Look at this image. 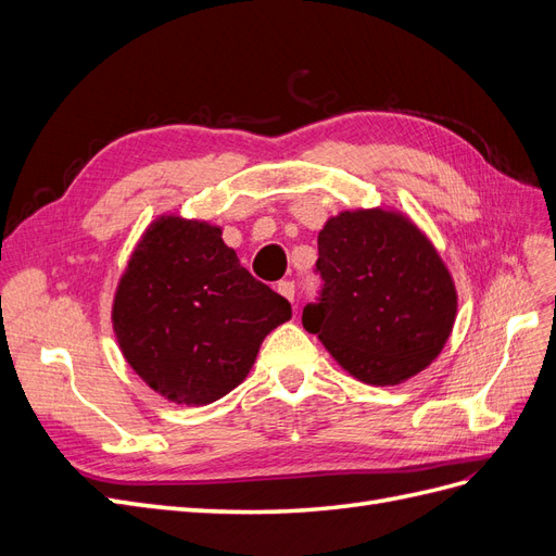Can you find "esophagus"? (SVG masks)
Listing matches in <instances>:
<instances>
[{
  "label": "esophagus",
  "instance_id": "obj_1",
  "mask_svg": "<svg viewBox=\"0 0 556 556\" xmlns=\"http://www.w3.org/2000/svg\"><path fill=\"white\" fill-rule=\"evenodd\" d=\"M276 290L280 296H285L288 301H294V282L292 280H280L276 285Z\"/></svg>",
  "mask_w": 556,
  "mask_h": 556
}]
</instances>
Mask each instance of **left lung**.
I'll list each match as a JSON object with an SVG mask.
<instances>
[{"label":"left lung","mask_w":556,"mask_h":556,"mask_svg":"<svg viewBox=\"0 0 556 556\" xmlns=\"http://www.w3.org/2000/svg\"><path fill=\"white\" fill-rule=\"evenodd\" d=\"M323 294L304 308L306 331L366 384L406 382L441 355L457 288L439 250L406 213L355 208L317 233Z\"/></svg>","instance_id":"left-lung-1"}]
</instances>
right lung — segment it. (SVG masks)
Segmentation results:
<instances>
[{
	"label": "right lung",
	"instance_id": "add662e5",
	"mask_svg": "<svg viewBox=\"0 0 556 556\" xmlns=\"http://www.w3.org/2000/svg\"><path fill=\"white\" fill-rule=\"evenodd\" d=\"M290 317V301L248 274L220 227L176 213L148 225L111 308L134 374L178 406H206L239 387L262 341Z\"/></svg>",
	"mask_w": 556,
	"mask_h": 556
}]
</instances>
